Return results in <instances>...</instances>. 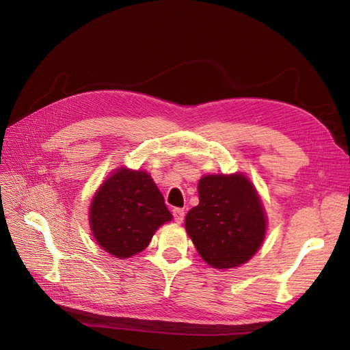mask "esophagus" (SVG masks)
<instances>
[{
  "label": "esophagus",
  "instance_id": "34e87169",
  "mask_svg": "<svg viewBox=\"0 0 350 350\" xmlns=\"http://www.w3.org/2000/svg\"><path fill=\"white\" fill-rule=\"evenodd\" d=\"M172 213H174V219L176 224H181V221L184 220V216H185L184 208H174Z\"/></svg>",
  "mask_w": 350,
  "mask_h": 350
}]
</instances>
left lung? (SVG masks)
Returning a JSON list of instances; mask_svg holds the SVG:
<instances>
[{
  "instance_id": "left-lung-1",
  "label": "left lung",
  "mask_w": 350,
  "mask_h": 350,
  "mask_svg": "<svg viewBox=\"0 0 350 350\" xmlns=\"http://www.w3.org/2000/svg\"><path fill=\"white\" fill-rule=\"evenodd\" d=\"M198 206L185 229L198 254L215 269L247 262L264 241L267 219L257 189L242 174L206 175L198 183Z\"/></svg>"
}]
</instances>
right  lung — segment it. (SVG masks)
Returning <instances> with one entry per match:
<instances>
[{"label":"right lung","instance_id":"obj_1","mask_svg":"<svg viewBox=\"0 0 350 350\" xmlns=\"http://www.w3.org/2000/svg\"><path fill=\"white\" fill-rule=\"evenodd\" d=\"M89 219L102 250L129 258L147 248L157 228L172 220V215L149 174L120 167L94 194Z\"/></svg>","mask_w":350,"mask_h":350}]
</instances>
